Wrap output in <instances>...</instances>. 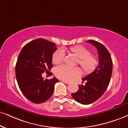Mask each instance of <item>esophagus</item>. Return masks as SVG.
Instances as JSON below:
<instances>
[{"label": "esophagus", "instance_id": "obj_1", "mask_svg": "<svg viewBox=\"0 0 128 128\" xmlns=\"http://www.w3.org/2000/svg\"><path fill=\"white\" fill-rule=\"evenodd\" d=\"M62 81L63 82H64L65 84H70V82L67 81H64V80H62Z\"/></svg>", "mask_w": 128, "mask_h": 128}]
</instances>
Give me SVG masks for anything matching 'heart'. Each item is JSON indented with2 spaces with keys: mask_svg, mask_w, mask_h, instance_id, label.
Here are the masks:
<instances>
[{
  "mask_svg": "<svg viewBox=\"0 0 128 128\" xmlns=\"http://www.w3.org/2000/svg\"><path fill=\"white\" fill-rule=\"evenodd\" d=\"M68 52L74 54L78 58V63L86 74L92 72L98 64L97 57L91 54V51L88 48L82 46H75L68 49ZM64 52L61 50H57L53 53L52 62L54 64H60L64 61ZM81 71L78 67H69L65 65L57 66L54 69L55 75L61 80L71 81L81 75Z\"/></svg>",
  "mask_w": 128,
  "mask_h": 128,
  "instance_id": "heart-1",
  "label": "heart"
}]
</instances>
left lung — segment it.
<instances>
[{"label":"left lung","mask_w":128,"mask_h":128,"mask_svg":"<svg viewBox=\"0 0 128 128\" xmlns=\"http://www.w3.org/2000/svg\"><path fill=\"white\" fill-rule=\"evenodd\" d=\"M97 48L99 64L92 73L82 79L86 82L79 85L77 92L72 93V97L82 104H89L97 100L104 93L109 84L113 69V62L109 52L100 42L87 41Z\"/></svg>","instance_id":"obj_1"}]
</instances>
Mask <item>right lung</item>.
<instances>
[{
	"label": "right lung",
	"instance_id": "add662e5",
	"mask_svg": "<svg viewBox=\"0 0 128 128\" xmlns=\"http://www.w3.org/2000/svg\"><path fill=\"white\" fill-rule=\"evenodd\" d=\"M57 47L54 42L38 38L24 46L17 59L16 78L20 89L26 98L34 103H42L51 97L55 84L59 80L55 77L44 80L46 72L51 76L52 56Z\"/></svg>",
	"mask_w": 128,
	"mask_h": 128
}]
</instances>
